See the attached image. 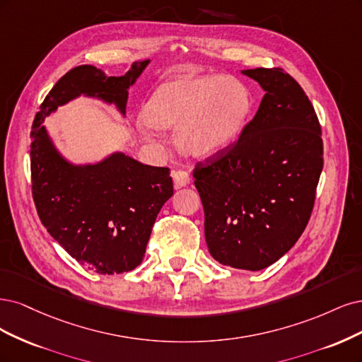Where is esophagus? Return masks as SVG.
<instances>
[{"mask_svg": "<svg viewBox=\"0 0 362 362\" xmlns=\"http://www.w3.org/2000/svg\"><path fill=\"white\" fill-rule=\"evenodd\" d=\"M171 176H173V180H174V188H176V189L183 188V186L188 185L189 180H191L189 173L186 170H174Z\"/></svg>", "mask_w": 362, "mask_h": 362, "instance_id": "obj_1", "label": "esophagus"}]
</instances>
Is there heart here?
<instances>
[{
  "mask_svg": "<svg viewBox=\"0 0 362 362\" xmlns=\"http://www.w3.org/2000/svg\"><path fill=\"white\" fill-rule=\"evenodd\" d=\"M250 108L247 90L223 76L180 78L160 86L144 108L148 124L176 127L177 144L194 155L211 153L236 135Z\"/></svg>",
  "mask_w": 362,
  "mask_h": 362,
  "instance_id": "obj_1",
  "label": "heart"
}]
</instances>
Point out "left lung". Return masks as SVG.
Masks as SVG:
<instances>
[{"label": "left lung", "instance_id": "8db88e82", "mask_svg": "<svg viewBox=\"0 0 362 362\" xmlns=\"http://www.w3.org/2000/svg\"><path fill=\"white\" fill-rule=\"evenodd\" d=\"M264 90L235 144L198 162L209 252L221 264L260 271L304 233L323 168L322 127L305 91L286 71L248 69Z\"/></svg>", "mask_w": 362, "mask_h": 362}]
</instances>
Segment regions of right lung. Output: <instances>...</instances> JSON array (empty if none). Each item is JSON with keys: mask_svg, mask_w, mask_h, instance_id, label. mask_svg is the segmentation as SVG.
Listing matches in <instances>:
<instances>
[{"mask_svg": "<svg viewBox=\"0 0 362 362\" xmlns=\"http://www.w3.org/2000/svg\"><path fill=\"white\" fill-rule=\"evenodd\" d=\"M148 60L124 76L78 66L57 81L31 126V191L49 235L91 271L114 275L141 263L160 207L173 195L170 168L144 165L115 153L96 165L75 167L54 148L42 124L46 115L79 95L115 103L124 114L127 88Z\"/></svg>", "mask_w": 362, "mask_h": 362, "instance_id": "obj_1", "label": "right lung"}]
</instances>
